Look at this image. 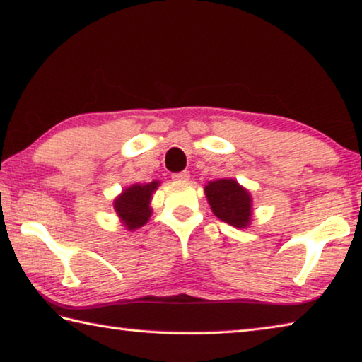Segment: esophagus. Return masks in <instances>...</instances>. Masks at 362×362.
<instances>
[{"mask_svg": "<svg viewBox=\"0 0 362 362\" xmlns=\"http://www.w3.org/2000/svg\"><path fill=\"white\" fill-rule=\"evenodd\" d=\"M172 179L175 182H187L190 179V174H188V170H183V172H177V174L172 175Z\"/></svg>", "mask_w": 362, "mask_h": 362, "instance_id": "1", "label": "esophagus"}]
</instances>
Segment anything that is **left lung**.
Returning a JSON list of instances; mask_svg holds the SVG:
<instances>
[{"label":"left lung","instance_id":"obj_1","mask_svg":"<svg viewBox=\"0 0 362 362\" xmlns=\"http://www.w3.org/2000/svg\"><path fill=\"white\" fill-rule=\"evenodd\" d=\"M214 216L234 228L245 229L252 221V197L234 179H219L204 187Z\"/></svg>","mask_w":362,"mask_h":362}]
</instances>
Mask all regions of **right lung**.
Wrapping results in <instances>:
<instances>
[{
	"instance_id": "right-lung-1",
	"label": "right lung",
	"mask_w": 362,
	"mask_h": 362,
	"mask_svg": "<svg viewBox=\"0 0 362 362\" xmlns=\"http://www.w3.org/2000/svg\"><path fill=\"white\" fill-rule=\"evenodd\" d=\"M158 187V180L144 183V185H141V183H134V185L125 188V190L115 198L113 208H115L118 218L122 219L123 226H125L128 230L138 229L148 223L151 213H153L149 203L151 198H153V193Z\"/></svg>"
}]
</instances>
